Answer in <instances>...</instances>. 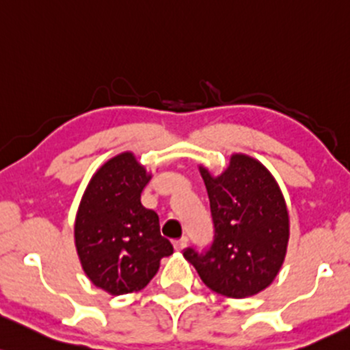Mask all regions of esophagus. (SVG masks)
I'll list each match as a JSON object with an SVG mask.
<instances>
[{
	"instance_id": "1",
	"label": "esophagus",
	"mask_w": 350,
	"mask_h": 350,
	"mask_svg": "<svg viewBox=\"0 0 350 350\" xmlns=\"http://www.w3.org/2000/svg\"><path fill=\"white\" fill-rule=\"evenodd\" d=\"M186 246H187V238L186 237L179 238V240L174 241V248L178 250V252H183V250H185Z\"/></svg>"
}]
</instances>
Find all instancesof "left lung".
Returning a JSON list of instances; mask_svg holds the SVG:
<instances>
[{
	"mask_svg": "<svg viewBox=\"0 0 350 350\" xmlns=\"http://www.w3.org/2000/svg\"><path fill=\"white\" fill-rule=\"evenodd\" d=\"M215 240L208 252L193 248L185 258L208 288L230 299H246L271 285L280 271L290 238L285 198L265 165L246 154H233L219 176L200 165Z\"/></svg>",
	"mask_w": 350,
	"mask_h": 350,
	"instance_id": "left-lung-1",
	"label": "left lung"
}]
</instances>
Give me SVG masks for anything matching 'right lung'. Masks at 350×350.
<instances>
[{"label": "right lung", "mask_w": 350, "mask_h": 350, "mask_svg": "<svg viewBox=\"0 0 350 350\" xmlns=\"http://www.w3.org/2000/svg\"><path fill=\"white\" fill-rule=\"evenodd\" d=\"M150 178L126 150L95 171L80 200L73 224L77 255L88 280L110 295L144 288L172 253L161 237L159 216L141 203Z\"/></svg>", "instance_id": "1"}]
</instances>
